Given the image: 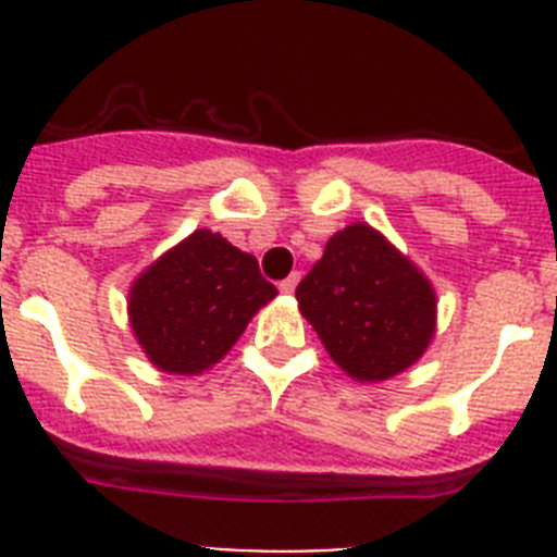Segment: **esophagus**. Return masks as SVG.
Returning a JSON list of instances; mask_svg holds the SVG:
<instances>
[{"label": "esophagus", "mask_w": 557, "mask_h": 557, "mask_svg": "<svg viewBox=\"0 0 557 557\" xmlns=\"http://www.w3.org/2000/svg\"><path fill=\"white\" fill-rule=\"evenodd\" d=\"M298 278H301V273L287 275V278H284V282H278V289H282L284 295H293V293H295V287H298Z\"/></svg>", "instance_id": "esophagus-1"}]
</instances>
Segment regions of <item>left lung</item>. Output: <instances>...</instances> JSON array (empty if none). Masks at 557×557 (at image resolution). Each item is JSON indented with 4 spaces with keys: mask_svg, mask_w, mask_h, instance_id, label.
I'll use <instances>...</instances> for the list:
<instances>
[{
    "mask_svg": "<svg viewBox=\"0 0 557 557\" xmlns=\"http://www.w3.org/2000/svg\"><path fill=\"white\" fill-rule=\"evenodd\" d=\"M329 357L357 382L407 371L435 334L426 275L366 223L337 231L295 289Z\"/></svg>",
    "mask_w": 557,
    "mask_h": 557,
    "instance_id": "8db88e82",
    "label": "left lung"
}]
</instances>
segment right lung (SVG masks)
Wrapping results in <instances>:
<instances>
[{"mask_svg":"<svg viewBox=\"0 0 557 557\" xmlns=\"http://www.w3.org/2000/svg\"><path fill=\"white\" fill-rule=\"evenodd\" d=\"M273 298L253 256L198 228L133 282L127 314L152 366L189 376L220 362Z\"/></svg>","mask_w":557,"mask_h":557,"instance_id":"1","label":"right lung"}]
</instances>
